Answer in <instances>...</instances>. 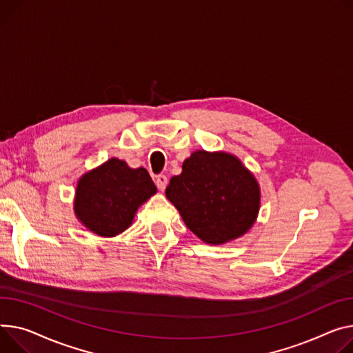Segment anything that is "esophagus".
I'll return each mask as SVG.
<instances>
[{
	"instance_id": "1",
	"label": "esophagus",
	"mask_w": 353,
	"mask_h": 353,
	"mask_svg": "<svg viewBox=\"0 0 353 353\" xmlns=\"http://www.w3.org/2000/svg\"><path fill=\"white\" fill-rule=\"evenodd\" d=\"M168 183H169V180H168V177L164 176V174H159V176L156 177V185H157V189H159L160 192H164V189H166Z\"/></svg>"
}]
</instances>
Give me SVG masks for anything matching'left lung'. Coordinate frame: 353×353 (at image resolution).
I'll return each mask as SVG.
<instances>
[{"mask_svg":"<svg viewBox=\"0 0 353 353\" xmlns=\"http://www.w3.org/2000/svg\"><path fill=\"white\" fill-rule=\"evenodd\" d=\"M166 197L196 236L224 244L245 234L260 210V185L240 159L225 152L197 150L172 177Z\"/></svg>","mask_w":353,"mask_h":353,"instance_id":"8db88e82","label":"left lung"}]
</instances>
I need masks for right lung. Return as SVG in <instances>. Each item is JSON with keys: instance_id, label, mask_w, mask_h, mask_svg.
<instances>
[{"instance_id": "1", "label": "right lung", "mask_w": 353, "mask_h": 353, "mask_svg": "<svg viewBox=\"0 0 353 353\" xmlns=\"http://www.w3.org/2000/svg\"><path fill=\"white\" fill-rule=\"evenodd\" d=\"M157 192L143 168L116 157L85 173L77 185V219L101 237H114L132 224L137 208Z\"/></svg>"}]
</instances>
